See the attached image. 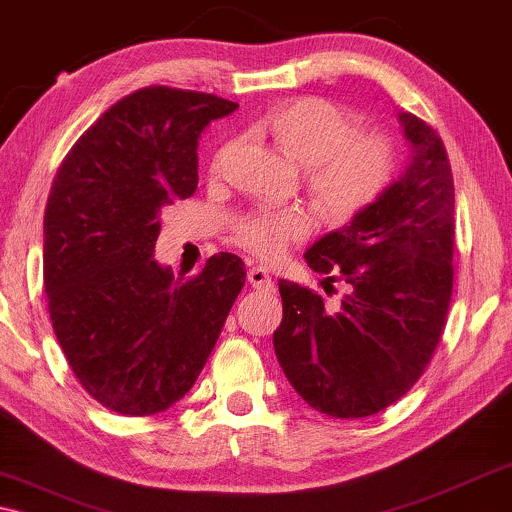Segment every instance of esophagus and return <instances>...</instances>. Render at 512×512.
I'll list each match as a JSON object with an SVG mask.
<instances>
[{
    "label": "esophagus",
    "instance_id": "obj_1",
    "mask_svg": "<svg viewBox=\"0 0 512 512\" xmlns=\"http://www.w3.org/2000/svg\"><path fill=\"white\" fill-rule=\"evenodd\" d=\"M247 279H249V284L254 286V289H265V291L272 289V275L265 268H261V265H256V268H249Z\"/></svg>",
    "mask_w": 512,
    "mask_h": 512
}]
</instances>
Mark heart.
<instances>
[{"mask_svg":"<svg viewBox=\"0 0 512 512\" xmlns=\"http://www.w3.org/2000/svg\"><path fill=\"white\" fill-rule=\"evenodd\" d=\"M261 130L291 163L305 167V193L328 223H345L368 209L394 172L389 139L354 130L338 104L321 97H293L261 118ZM310 233L300 209L251 212L235 223V242L261 258H275Z\"/></svg>","mask_w":512,"mask_h":512,"instance_id":"1","label":"heart"}]
</instances>
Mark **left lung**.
Listing matches in <instances>:
<instances>
[{
	"label": "left lung",
	"mask_w": 512,
	"mask_h": 512,
	"mask_svg": "<svg viewBox=\"0 0 512 512\" xmlns=\"http://www.w3.org/2000/svg\"><path fill=\"white\" fill-rule=\"evenodd\" d=\"M410 163L347 226L305 251L319 275L352 286L338 310L279 282L284 317L272 345L307 405L338 419L370 417L408 394L443 335L454 282V179L438 132L398 114Z\"/></svg>",
	"instance_id": "obj_1"
}]
</instances>
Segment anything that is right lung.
Listing matches in <instances>:
<instances>
[{
  "instance_id": "obj_1",
  "label": "right lung",
  "mask_w": 512,
  "mask_h": 512,
  "mask_svg": "<svg viewBox=\"0 0 512 512\" xmlns=\"http://www.w3.org/2000/svg\"><path fill=\"white\" fill-rule=\"evenodd\" d=\"M235 102L149 86L76 139L44 214L53 331L81 387L104 408L149 417L184 398L242 291L244 263L214 254L174 279L153 261L160 212L198 188V139Z\"/></svg>"
}]
</instances>
